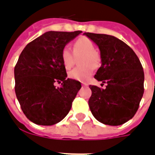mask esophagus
Segmentation results:
<instances>
[{"label": "esophagus", "instance_id": "34e87169", "mask_svg": "<svg viewBox=\"0 0 155 155\" xmlns=\"http://www.w3.org/2000/svg\"><path fill=\"white\" fill-rule=\"evenodd\" d=\"M82 85L84 86V87H87L88 84H86V83H82Z\"/></svg>", "mask_w": 155, "mask_h": 155}]
</instances>
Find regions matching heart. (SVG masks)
Listing matches in <instances>:
<instances>
[{
    "instance_id": "b5f03b06",
    "label": "heart",
    "mask_w": 155,
    "mask_h": 155,
    "mask_svg": "<svg viewBox=\"0 0 155 155\" xmlns=\"http://www.w3.org/2000/svg\"><path fill=\"white\" fill-rule=\"evenodd\" d=\"M93 41L87 37H80L73 45V52L75 56L83 55L80 61V65L83 66L71 70L68 76L72 80L86 82L93 75L94 67L101 65V57L94 51ZM62 61L66 69H70L74 63V57L68 47H65L62 51Z\"/></svg>"
}]
</instances>
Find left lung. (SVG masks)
I'll use <instances>...</instances> for the list:
<instances>
[{
	"label": "left lung",
	"instance_id": "1",
	"mask_svg": "<svg viewBox=\"0 0 155 155\" xmlns=\"http://www.w3.org/2000/svg\"><path fill=\"white\" fill-rule=\"evenodd\" d=\"M84 35L100 49L101 66L94 77L107 84L106 88L89 85L91 112L104 124H123L135 115L143 96V67L134 51L120 39L106 34Z\"/></svg>",
	"mask_w": 155,
	"mask_h": 155
}]
</instances>
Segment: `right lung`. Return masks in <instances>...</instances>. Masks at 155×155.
I'll return each instance as SVG.
<instances>
[{"instance_id":"right-lung-1","label":"right lung","mask_w":155,"mask_h":155,"mask_svg":"<svg viewBox=\"0 0 155 155\" xmlns=\"http://www.w3.org/2000/svg\"><path fill=\"white\" fill-rule=\"evenodd\" d=\"M82 32L47 31L27 45L15 67V93L21 109L35 124L54 125L67 116L80 81L67 79L62 51ZM61 83L56 88L54 83Z\"/></svg>"}]
</instances>
